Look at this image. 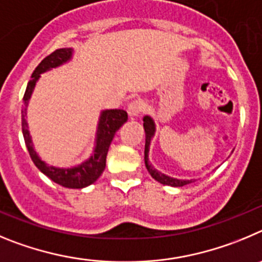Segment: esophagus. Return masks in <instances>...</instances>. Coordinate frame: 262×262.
Returning <instances> with one entry per match:
<instances>
[{"label":"esophagus","mask_w":262,"mask_h":262,"mask_svg":"<svg viewBox=\"0 0 262 262\" xmlns=\"http://www.w3.org/2000/svg\"><path fill=\"white\" fill-rule=\"evenodd\" d=\"M142 111H143V104L140 102V100H133V102L128 105V115L130 117L140 116Z\"/></svg>","instance_id":"esophagus-1"}]
</instances>
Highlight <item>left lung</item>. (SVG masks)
Instances as JSON below:
<instances>
[{
	"mask_svg": "<svg viewBox=\"0 0 262 262\" xmlns=\"http://www.w3.org/2000/svg\"><path fill=\"white\" fill-rule=\"evenodd\" d=\"M143 129H145L146 133V142H145V166L147 168L148 173L151 175L152 179L158 181V183L163 184V185H169V187H184L187 184H190L194 181V179H178L172 178V176L166 175L163 172L158 171L148 160V151H150V143H151L152 137L155 136V130H157V126H155V121L151 116H143Z\"/></svg>",
	"mask_w": 262,
	"mask_h": 262,
	"instance_id": "left-lung-1",
	"label": "left lung"
}]
</instances>
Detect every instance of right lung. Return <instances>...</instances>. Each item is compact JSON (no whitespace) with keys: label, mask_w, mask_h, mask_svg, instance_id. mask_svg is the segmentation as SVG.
Wrapping results in <instances>:
<instances>
[{"label":"right lung","mask_w":262,"mask_h":262,"mask_svg":"<svg viewBox=\"0 0 262 262\" xmlns=\"http://www.w3.org/2000/svg\"><path fill=\"white\" fill-rule=\"evenodd\" d=\"M73 57L72 48H61L47 56L36 67L31 75V81L27 83L25 96H23V110H22V132L26 146L30 152L35 166L48 176L52 181L58 185L72 189H81L95 183L105 168V159H107L108 148L114 140L116 132L128 121V114L124 110H103L99 116L98 126H96L95 141H94L93 154L83 160L81 164L73 167H56L49 166L44 162L36 152L32 143L31 134L28 130L27 122V107L35 90L40 74L49 72L55 68L61 67L63 63L69 62Z\"/></svg>","instance_id":"right-lung-1"}]
</instances>
